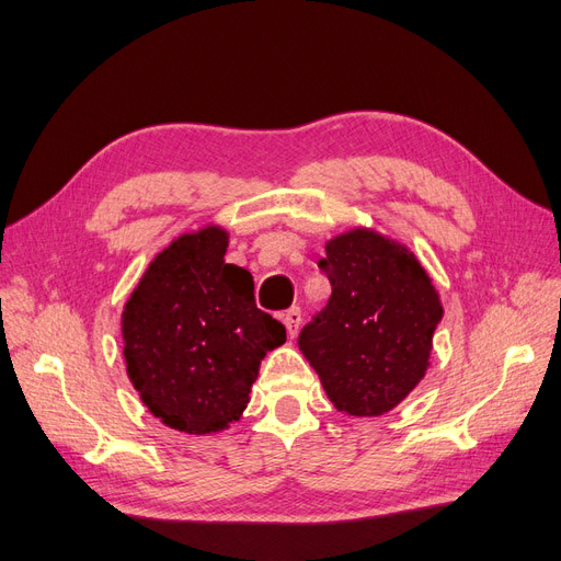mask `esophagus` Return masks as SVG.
<instances>
[{"mask_svg": "<svg viewBox=\"0 0 561 561\" xmlns=\"http://www.w3.org/2000/svg\"><path fill=\"white\" fill-rule=\"evenodd\" d=\"M282 321H284V327H286L288 337H296V335H298V331H300L302 314H300L298 307H291V310H286V312L282 314Z\"/></svg>", "mask_w": 561, "mask_h": 561, "instance_id": "34e87169", "label": "esophagus"}]
</instances>
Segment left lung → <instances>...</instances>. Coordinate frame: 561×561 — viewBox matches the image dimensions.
I'll return each mask as SVG.
<instances>
[{
  "mask_svg": "<svg viewBox=\"0 0 561 561\" xmlns=\"http://www.w3.org/2000/svg\"><path fill=\"white\" fill-rule=\"evenodd\" d=\"M323 249L333 294L298 347L342 414L379 417L424 379L440 296L408 244L375 228L337 232Z\"/></svg>",
  "mask_w": 561,
  "mask_h": 561,
  "instance_id": "8db88e82",
  "label": "left lung"
}]
</instances>
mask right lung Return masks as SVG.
<instances>
[{"label":"right lung","mask_w":561,"mask_h":561,"mask_svg":"<svg viewBox=\"0 0 561 561\" xmlns=\"http://www.w3.org/2000/svg\"><path fill=\"white\" fill-rule=\"evenodd\" d=\"M230 232L207 224L174 238L123 305L125 370L162 424L207 436L242 417L261 360L286 331L254 302L249 270L226 263Z\"/></svg>","instance_id":"1"}]
</instances>
